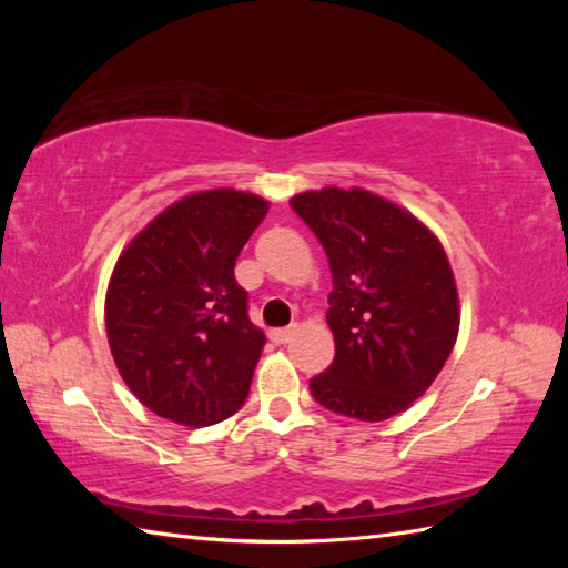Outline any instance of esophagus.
<instances>
[{
	"instance_id": "esophagus-1",
	"label": "esophagus",
	"mask_w": 568,
	"mask_h": 568,
	"mask_svg": "<svg viewBox=\"0 0 568 568\" xmlns=\"http://www.w3.org/2000/svg\"><path fill=\"white\" fill-rule=\"evenodd\" d=\"M293 335H295V325H291V328H277V331H273V333H271V341L277 343V345H283V343H291Z\"/></svg>"
}]
</instances>
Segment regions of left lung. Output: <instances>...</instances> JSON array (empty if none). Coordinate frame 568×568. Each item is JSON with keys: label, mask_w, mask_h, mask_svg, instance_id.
I'll use <instances>...</instances> for the list:
<instances>
[{"label": "left lung", "mask_w": 568, "mask_h": 568, "mask_svg": "<svg viewBox=\"0 0 568 568\" xmlns=\"http://www.w3.org/2000/svg\"><path fill=\"white\" fill-rule=\"evenodd\" d=\"M331 263L335 358L311 378L323 408L386 420L428 390L458 335V293L438 237L368 190L325 187L291 200Z\"/></svg>", "instance_id": "8db88e82"}]
</instances>
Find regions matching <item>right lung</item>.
Segmentation results:
<instances>
[{
	"instance_id": "right-lung-1",
	"label": "right lung",
	"mask_w": 568,
	"mask_h": 568,
	"mask_svg": "<svg viewBox=\"0 0 568 568\" xmlns=\"http://www.w3.org/2000/svg\"><path fill=\"white\" fill-rule=\"evenodd\" d=\"M267 203L230 187L195 192L124 247L104 301L122 381L158 416L200 428L243 406L265 345L235 281Z\"/></svg>"
}]
</instances>
